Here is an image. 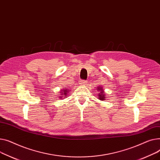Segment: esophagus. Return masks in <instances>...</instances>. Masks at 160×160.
<instances>
[{
    "instance_id": "esophagus-1",
    "label": "esophagus",
    "mask_w": 160,
    "mask_h": 160,
    "mask_svg": "<svg viewBox=\"0 0 160 160\" xmlns=\"http://www.w3.org/2000/svg\"><path fill=\"white\" fill-rule=\"evenodd\" d=\"M80 84H81V85H87V82L86 81H84V80H81L80 81Z\"/></svg>"
}]
</instances>
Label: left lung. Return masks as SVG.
Returning <instances> with one entry per match:
<instances>
[{
  "label": "left lung",
  "instance_id": "left-lung-1",
  "mask_svg": "<svg viewBox=\"0 0 160 160\" xmlns=\"http://www.w3.org/2000/svg\"><path fill=\"white\" fill-rule=\"evenodd\" d=\"M97 90H98V91H99V93H98V99H100L101 101H104V100H105L106 99V97H105V92H104V90H103V88H102V87H101V86H99V87H98V88H97Z\"/></svg>",
  "mask_w": 160,
  "mask_h": 160
}]
</instances>
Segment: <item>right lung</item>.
Here are the masks:
<instances>
[{
  "mask_svg": "<svg viewBox=\"0 0 160 160\" xmlns=\"http://www.w3.org/2000/svg\"><path fill=\"white\" fill-rule=\"evenodd\" d=\"M68 91L69 90H68V89H66V88H64V90H62V91H61V96H60V97H59L60 99H62V97H64V98H66V96H67V93H68ZM62 95H64V97H62Z\"/></svg>",
  "mask_w": 160,
  "mask_h": 160,
  "instance_id": "obj_1",
  "label": "right lung"
}]
</instances>
